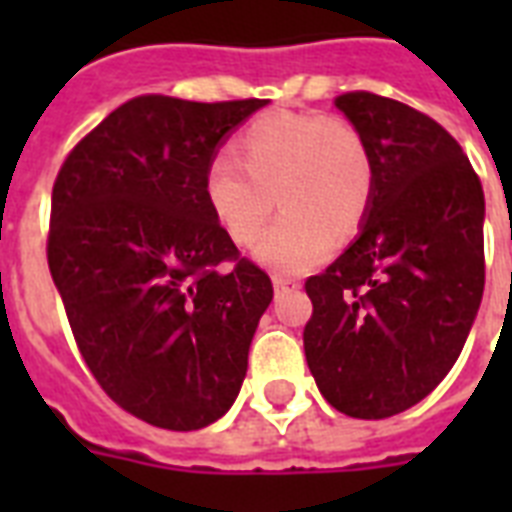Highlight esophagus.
I'll use <instances>...</instances> for the list:
<instances>
[{
	"instance_id": "esophagus-1",
	"label": "esophagus",
	"mask_w": 512,
	"mask_h": 512,
	"mask_svg": "<svg viewBox=\"0 0 512 512\" xmlns=\"http://www.w3.org/2000/svg\"><path fill=\"white\" fill-rule=\"evenodd\" d=\"M273 287H276V292H289V289L300 287V281L284 276V273H273Z\"/></svg>"
}]
</instances>
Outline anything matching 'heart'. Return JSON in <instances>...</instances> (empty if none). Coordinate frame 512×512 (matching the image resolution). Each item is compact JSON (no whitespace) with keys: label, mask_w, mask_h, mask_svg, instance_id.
<instances>
[{"label":"heart","mask_w":512,"mask_h":512,"mask_svg":"<svg viewBox=\"0 0 512 512\" xmlns=\"http://www.w3.org/2000/svg\"><path fill=\"white\" fill-rule=\"evenodd\" d=\"M204 170V199L239 247L255 244L276 199L284 215L255 249L257 263L279 273L308 271L356 233L374 193V162L364 135L342 116H257ZM277 196L273 197L272 193Z\"/></svg>","instance_id":"1"}]
</instances>
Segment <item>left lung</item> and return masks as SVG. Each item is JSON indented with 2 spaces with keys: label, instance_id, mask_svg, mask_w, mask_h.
Here are the masks:
<instances>
[{
  "label": "left lung",
  "instance_id": "left-lung-1",
  "mask_svg": "<svg viewBox=\"0 0 512 512\" xmlns=\"http://www.w3.org/2000/svg\"><path fill=\"white\" fill-rule=\"evenodd\" d=\"M335 106L372 151L374 193L358 239L305 281V358L337 412L385 420L428 396L468 340L484 295V188L428 114L364 90Z\"/></svg>",
  "mask_w": 512,
  "mask_h": 512
}]
</instances>
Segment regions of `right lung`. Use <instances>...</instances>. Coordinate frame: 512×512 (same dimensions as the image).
Here are the masks:
<instances>
[{
  "instance_id": "add662e5",
  "label": "right lung",
  "mask_w": 512,
  "mask_h": 512,
  "mask_svg": "<svg viewBox=\"0 0 512 512\" xmlns=\"http://www.w3.org/2000/svg\"><path fill=\"white\" fill-rule=\"evenodd\" d=\"M268 100L140 95L87 132L52 185L47 263L84 364L111 401L199 430L239 396L271 305L204 199L217 146Z\"/></svg>"
}]
</instances>
